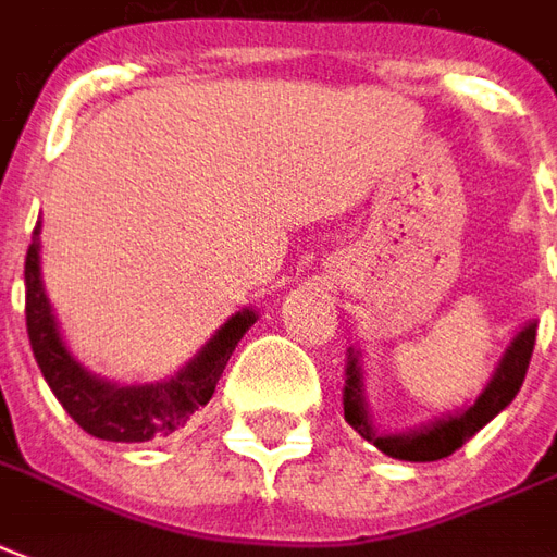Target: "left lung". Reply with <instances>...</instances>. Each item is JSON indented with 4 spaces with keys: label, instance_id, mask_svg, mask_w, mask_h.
<instances>
[{
    "label": "left lung",
    "instance_id": "8db88e82",
    "mask_svg": "<svg viewBox=\"0 0 557 557\" xmlns=\"http://www.w3.org/2000/svg\"><path fill=\"white\" fill-rule=\"evenodd\" d=\"M534 339H537V324H529L517 333V339L510 342L502 362H498L493 381L487 389L478 395L475 405L463 410L460 416H448L443 422L419 431V434L407 436H383L374 434L366 416L360 389V369H357V357L348 362V381H345V422L366 440H372L374 446L381 448L383 455L398 457V460H413V463H431V460H443V457L455 455L457 448L469 443L472 436L487 425L490 419H496L505 407L517 398L525 372H529L531 351H534Z\"/></svg>",
    "mask_w": 557,
    "mask_h": 557
}]
</instances>
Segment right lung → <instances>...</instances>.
Here are the masks:
<instances>
[{
    "mask_svg": "<svg viewBox=\"0 0 557 557\" xmlns=\"http://www.w3.org/2000/svg\"><path fill=\"white\" fill-rule=\"evenodd\" d=\"M37 233L40 224L32 233L26 253V331L49 389L73 416V422L90 436L111 443H147L152 436L174 434L176 428L188 422V416L197 413L212 398L230 354L236 351L238 339L257 321V315L250 310L233 315L218 331L215 339L206 345L203 354L185 372L176 374L174 381L150 386H114L97 381L70 357L61 342L40 283Z\"/></svg>",
    "mask_w": 557,
    "mask_h": 557,
    "instance_id": "1",
    "label": "right lung"
}]
</instances>
